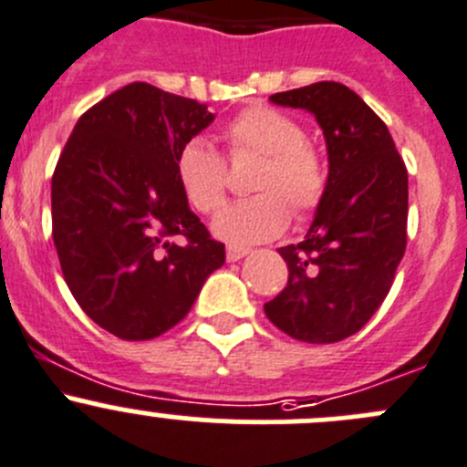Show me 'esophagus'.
<instances>
[{"label": "esophagus", "instance_id": "34e87169", "mask_svg": "<svg viewBox=\"0 0 467 467\" xmlns=\"http://www.w3.org/2000/svg\"><path fill=\"white\" fill-rule=\"evenodd\" d=\"M248 255V248H237V246H228V251H225V257H228V262H237L242 260V257Z\"/></svg>", "mask_w": 467, "mask_h": 467}]
</instances>
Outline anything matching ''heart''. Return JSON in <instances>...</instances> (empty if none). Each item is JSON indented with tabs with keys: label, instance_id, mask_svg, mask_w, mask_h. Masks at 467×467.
Instances as JSON below:
<instances>
[{
	"label": "heart",
	"instance_id": "1",
	"mask_svg": "<svg viewBox=\"0 0 467 467\" xmlns=\"http://www.w3.org/2000/svg\"><path fill=\"white\" fill-rule=\"evenodd\" d=\"M230 157L260 155L251 189L255 196L230 202L216 214L214 234L228 244H260L278 237L289 223L315 214L328 193V164L307 141L306 128L289 113L255 104L223 128ZM175 180L189 205L201 214L221 207L228 187L225 160L205 141L189 139L173 161Z\"/></svg>",
	"mask_w": 467,
	"mask_h": 467
}]
</instances>
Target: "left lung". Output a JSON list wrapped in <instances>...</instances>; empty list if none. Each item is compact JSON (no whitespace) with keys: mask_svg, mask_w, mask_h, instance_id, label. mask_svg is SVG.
Returning a JSON list of instances; mask_svg holds the SVG:
<instances>
[{"mask_svg":"<svg viewBox=\"0 0 467 467\" xmlns=\"http://www.w3.org/2000/svg\"><path fill=\"white\" fill-rule=\"evenodd\" d=\"M271 102L306 109L324 130L328 193L306 239L278 248L289 278L265 312L289 337L339 342L390 292L406 251L409 173L386 123L344 84L317 81Z\"/></svg>","mask_w":467,"mask_h":467,"instance_id":"obj_1","label":"left lung"}]
</instances>
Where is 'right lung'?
<instances>
[{
	"label": "right lung",
	"mask_w": 467,
	"mask_h": 467,
	"mask_svg": "<svg viewBox=\"0 0 467 467\" xmlns=\"http://www.w3.org/2000/svg\"><path fill=\"white\" fill-rule=\"evenodd\" d=\"M207 104L134 81L77 120L52 175V237L81 310L120 339L187 317L225 246L189 207L173 161Z\"/></svg>",
	"instance_id": "add662e5"
}]
</instances>
